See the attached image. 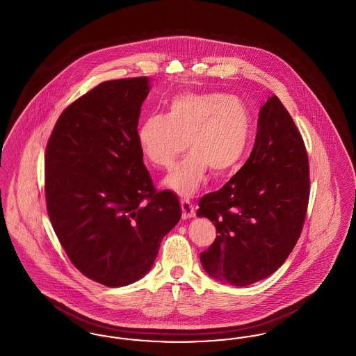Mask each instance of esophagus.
Returning <instances> with one entry per match:
<instances>
[{
	"instance_id": "esophagus-1",
	"label": "esophagus",
	"mask_w": 356,
	"mask_h": 356,
	"mask_svg": "<svg viewBox=\"0 0 356 356\" xmlns=\"http://www.w3.org/2000/svg\"><path fill=\"white\" fill-rule=\"evenodd\" d=\"M181 209H183V219H192L195 218V207L189 200H181Z\"/></svg>"
}]
</instances>
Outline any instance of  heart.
Instances as JSON below:
<instances>
[{
  "label": "heart",
  "mask_w": 356,
  "mask_h": 356,
  "mask_svg": "<svg viewBox=\"0 0 356 356\" xmlns=\"http://www.w3.org/2000/svg\"><path fill=\"white\" fill-rule=\"evenodd\" d=\"M250 137L247 106L221 93H177L168 102L165 116L149 115L137 128L138 148L157 168H170L186 143L189 154L164 179V186L183 197L199 191L208 168L221 175L236 167Z\"/></svg>",
  "instance_id": "b5f03b06"
}]
</instances>
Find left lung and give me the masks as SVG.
Masks as SVG:
<instances>
[{
	"mask_svg": "<svg viewBox=\"0 0 356 356\" xmlns=\"http://www.w3.org/2000/svg\"><path fill=\"white\" fill-rule=\"evenodd\" d=\"M309 197L303 138L282 102L260 108L250 159L231 180L199 202V218L218 236L200 254L204 271L221 283L245 287L283 266L302 234Z\"/></svg>",
	"mask_w": 356,
	"mask_h": 356,
	"instance_id": "obj_1",
	"label": "left lung"
}]
</instances>
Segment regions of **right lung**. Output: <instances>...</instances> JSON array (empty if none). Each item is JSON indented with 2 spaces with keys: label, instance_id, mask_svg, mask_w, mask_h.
Instances as JSON below:
<instances>
[{
  "label": "right lung",
  "instance_id": "obj_1",
  "mask_svg": "<svg viewBox=\"0 0 356 356\" xmlns=\"http://www.w3.org/2000/svg\"><path fill=\"white\" fill-rule=\"evenodd\" d=\"M149 89L148 77L97 85L61 113L47 145L51 227L76 268L106 287L145 276L181 218L176 195L153 188L137 143Z\"/></svg>",
  "mask_w": 356,
  "mask_h": 356
}]
</instances>
